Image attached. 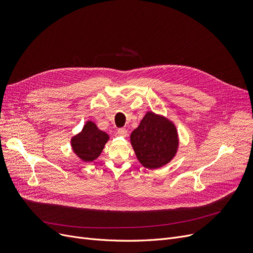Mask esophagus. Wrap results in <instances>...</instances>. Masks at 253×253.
<instances>
[{"label":"esophagus","instance_id":"esophagus-1","mask_svg":"<svg viewBox=\"0 0 253 253\" xmlns=\"http://www.w3.org/2000/svg\"><path fill=\"white\" fill-rule=\"evenodd\" d=\"M117 133H118L119 136L125 137L127 135V129L126 128H119L118 131H117Z\"/></svg>","mask_w":253,"mask_h":253}]
</instances>
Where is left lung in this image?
<instances>
[{
	"instance_id": "obj_1",
	"label": "left lung",
	"mask_w": 253,
	"mask_h": 253,
	"mask_svg": "<svg viewBox=\"0 0 253 253\" xmlns=\"http://www.w3.org/2000/svg\"><path fill=\"white\" fill-rule=\"evenodd\" d=\"M138 161L149 169L166 165L174 157L177 147L175 126L164 117L147 113L130 136Z\"/></svg>"
}]
</instances>
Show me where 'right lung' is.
<instances>
[{"label":"right lung","instance_id":"obj_1","mask_svg":"<svg viewBox=\"0 0 253 253\" xmlns=\"http://www.w3.org/2000/svg\"><path fill=\"white\" fill-rule=\"evenodd\" d=\"M108 140L109 135L105 132L88 121L83 130L72 138V147L75 154L84 162H92L100 155Z\"/></svg>","mask_w":253,"mask_h":253}]
</instances>
